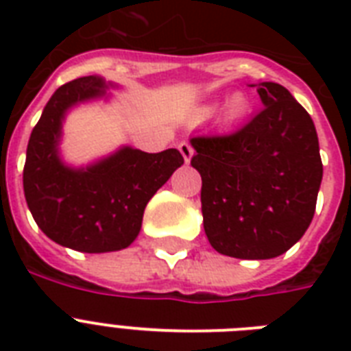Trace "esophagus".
Returning a JSON list of instances; mask_svg holds the SVG:
<instances>
[{
  "label": "esophagus",
  "mask_w": 351,
  "mask_h": 351,
  "mask_svg": "<svg viewBox=\"0 0 351 351\" xmlns=\"http://www.w3.org/2000/svg\"><path fill=\"white\" fill-rule=\"evenodd\" d=\"M178 151L182 153V156H184V162L186 164H189L193 158V154H195V149L191 147V143L189 142H180L178 143Z\"/></svg>",
  "instance_id": "esophagus-1"
}]
</instances>
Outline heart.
Returning <instances> with one entry per match:
<instances>
[{
  "instance_id": "heart-1",
  "label": "heart",
  "mask_w": 351,
  "mask_h": 351,
  "mask_svg": "<svg viewBox=\"0 0 351 351\" xmlns=\"http://www.w3.org/2000/svg\"><path fill=\"white\" fill-rule=\"evenodd\" d=\"M219 109V101H211V104H206L197 111L198 120H206V118L213 117L215 112ZM250 111V101L244 95H233L228 100L224 107V118L228 121H239L247 114Z\"/></svg>"
}]
</instances>
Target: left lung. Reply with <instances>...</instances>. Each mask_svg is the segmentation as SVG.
I'll return each instance as SVG.
<instances>
[{
  "mask_svg": "<svg viewBox=\"0 0 351 351\" xmlns=\"http://www.w3.org/2000/svg\"><path fill=\"white\" fill-rule=\"evenodd\" d=\"M251 87L264 106L258 114L230 134L189 142L209 244L222 255L266 261L310 228L322 162L313 120L291 93L273 82Z\"/></svg>",
  "mask_w": 351,
  "mask_h": 351,
  "instance_id": "left-lung-1",
  "label": "left lung"
}]
</instances>
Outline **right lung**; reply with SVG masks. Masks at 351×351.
Returning a JSON list of instances; mask_svg holds the SVG:
<instances>
[{"label":"right lung","instance_id":"obj_1","mask_svg":"<svg viewBox=\"0 0 351 351\" xmlns=\"http://www.w3.org/2000/svg\"><path fill=\"white\" fill-rule=\"evenodd\" d=\"M117 84L84 76L62 85L30 132L23 169L25 200L36 224L56 244L82 253L125 250L142 230L145 206L184 158L176 149L143 153L121 145L87 165L62 156L63 123L82 104L109 100Z\"/></svg>","mask_w":351,"mask_h":351}]
</instances>
